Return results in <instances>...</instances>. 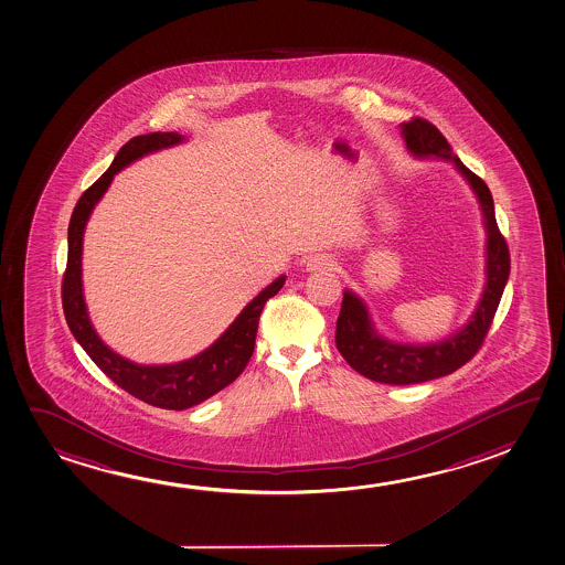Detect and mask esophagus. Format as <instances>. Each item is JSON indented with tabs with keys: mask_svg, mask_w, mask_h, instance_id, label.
<instances>
[{
	"mask_svg": "<svg viewBox=\"0 0 565 565\" xmlns=\"http://www.w3.org/2000/svg\"><path fill=\"white\" fill-rule=\"evenodd\" d=\"M338 260L332 254H312L307 260V270L309 271H330L335 270Z\"/></svg>",
	"mask_w": 565,
	"mask_h": 565,
	"instance_id": "1",
	"label": "esophagus"
}]
</instances>
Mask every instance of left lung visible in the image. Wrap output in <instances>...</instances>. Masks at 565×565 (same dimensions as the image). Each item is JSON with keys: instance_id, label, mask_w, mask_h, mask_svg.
Wrapping results in <instances>:
<instances>
[{"instance_id": "left-lung-1", "label": "left lung", "mask_w": 565, "mask_h": 565, "mask_svg": "<svg viewBox=\"0 0 565 565\" xmlns=\"http://www.w3.org/2000/svg\"><path fill=\"white\" fill-rule=\"evenodd\" d=\"M402 138L409 153L416 157H441L452 161L457 171L475 190L483 213L486 241V287L468 324L443 342L427 345L394 344L379 335L369 319L367 307L358 295L344 291L340 317L335 322V348L360 375L385 385H416L437 376H445L462 367L482 348L483 338L498 311L501 295L511 270L508 243L499 233L493 198L486 182L470 171L457 156H452L449 141L426 118H412L401 124Z\"/></svg>"}]
</instances>
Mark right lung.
Returning <instances> with one entry per match:
<instances>
[{
  "instance_id": "1",
  "label": "right lung",
  "mask_w": 565,
  "mask_h": 565,
  "mask_svg": "<svg viewBox=\"0 0 565 565\" xmlns=\"http://www.w3.org/2000/svg\"><path fill=\"white\" fill-rule=\"evenodd\" d=\"M182 139L184 136L177 131H153L136 136L124 143L107 172L95 184H90L75 204L67 227V266L62 279V305L67 327L83 350L89 353L90 360L126 393L164 409L192 408L231 385L245 371L246 363L253 358L262 309L286 284V276L271 281L270 286L246 305L235 322L207 350L198 353L192 360L171 365H138L113 352L98 338L83 299L82 253L87 220L98 200L107 192L116 172L122 171L124 167L134 163L139 157L177 146Z\"/></svg>"
}]
</instances>
